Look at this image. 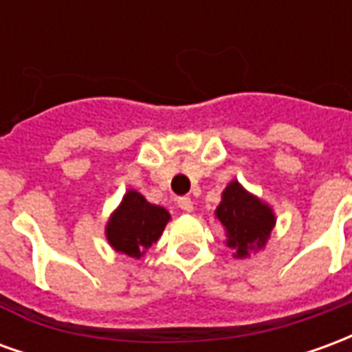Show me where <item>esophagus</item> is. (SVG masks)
Returning a JSON list of instances; mask_svg holds the SVG:
<instances>
[{
	"mask_svg": "<svg viewBox=\"0 0 352 352\" xmlns=\"http://www.w3.org/2000/svg\"><path fill=\"white\" fill-rule=\"evenodd\" d=\"M177 204H179V207H181L183 211H186V213H190L192 209H194V204H192V199L186 198V196H183V198L177 199Z\"/></svg>",
	"mask_w": 352,
	"mask_h": 352,
	"instance_id": "obj_1",
	"label": "esophagus"
}]
</instances>
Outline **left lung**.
Segmentation results:
<instances>
[{"instance_id": "obj_1", "label": "left lung", "mask_w": 352, "mask_h": 352, "mask_svg": "<svg viewBox=\"0 0 352 352\" xmlns=\"http://www.w3.org/2000/svg\"><path fill=\"white\" fill-rule=\"evenodd\" d=\"M217 217L226 228V245L236 251L237 258L247 256L252 249L264 247L275 224L272 209L247 194L237 181L230 183L222 192Z\"/></svg>"}]
</instances>
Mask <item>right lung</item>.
<instances>
[{"instance_id":"1","label":"right lung","mask_w":352,"mask_h":352,"mask_svg":"<svg viewBox=\"0 0 352 352\" xmlns=\"http://www.w3.org/2000/svg\"><path fill=\"white\" fill-rule=\"evenodd\" d=\"M169 213L164 207L148 204L139 192L130 190L107 224L111 247L131 258H139L160 237Z\"/></svg>"}]
</instances>
